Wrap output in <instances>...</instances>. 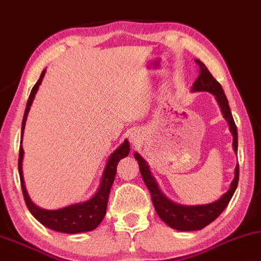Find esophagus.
I'll return each instance as SVG.
<instances>
[{
    "instance_id": "esophagus-1",
    "label": "esophagus",
    "mask_w": 261,
    "mask_h": 261,
    "mask_svg": "<svg viewBox=\"0 0 261 261\" xmlns=\"http://www.w3.org/2000/svg\"><path fill=\"white\" fill-rule=\"evenodd\" d=\"M131 141H137V139H136V137H135V136H131Z\"/></svg>"
}]
</instances>
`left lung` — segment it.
Wrapping results in <instances>:
<instances>
[{"label": "left lung", "instance_id": "8db88e82", "mask_svg": "<svg viewBox=\"0 0 261 261\" xmlns=\"http://www.w3.org/2000/svg\"><path fill=\"white\" fill-rule=\"evenodd\" d=\"M197 64L199 65V76L194 81L191 88L192 92L196 91H206L212 93L216 97V100L219 106L221 114L224 118L227 120L230 131L233 136V150L234 152H238V132H237V126L234 120H233L230 107H228V100L225 96V92L221 88V85L218 83V81L211 75L206 65L196 60ZM135 158L137 159L139 171L143 177V180L145 182L146 188L149 189L151 193V199L154 206L155 212L159 218L169 225L170 227L174 228L178 231H198L207 226L213 220H216L220 213L226 208V206L230 203L231 198L236 192L237 186H238L239 180V164H237L234 169V178L230 185L227 192H225L219 199L213 201V203L205 204V205H180L170 200L155 181L154 177L150 171V166L147 164L138 152L134 153Z\"/></svg>", "mask_w": 261, "mask_h": 261}]
</instances>
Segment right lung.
Returning a JSON list of instances; mask_svg holds the SVG:
<instances>
[{
  "label": "right lung",
  "instance_id": "right-lung-1",
  "mask_svg": "<svg viewBox=\"0 0 261 261\" xmlns=\"http://www.w3.org/2000/svg\"><path fill=\"white\" fill-rule=\"evenodd\" d=\"M44 75H45V69L42 71L40 79H38L36 84L34 85L33 90L30 92L28 103H27V108L24 111V116H23V120H22L21 145H19V155H18V173H19V179H21L23 197H24L25 204L28 206L31 215L36 218L42 225H44L45 227L50 228V230L69 233V234L92 231L95 230L100 223H102L103 218L106 216L109 194H110L112 182L115 180L117 164L120 159L126 157V155L129 154L130 144H129V141L125 139V141L120 144L114 152L109 155L107 164L104 166L102 177H100V182H99L98 189H97L96 193L93 194L89 200L65 206V207L57 208V210H45V208L38 207L37 205H35L33 203V200L30 199L28 191H27L24 178H23L22 163H23V157H24V150H23L22 147V139H23V134H24L25 120H27V117H28L30 107L34 102L35 95H36L38 88H40Z\"/></svg>",
  "mask_w": 261,
  "mask_h": 261
}]
</instances>
